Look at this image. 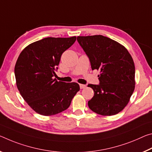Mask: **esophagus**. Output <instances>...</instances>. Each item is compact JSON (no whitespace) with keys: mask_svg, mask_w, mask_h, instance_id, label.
<instances>
[{"mask_svg":"<svg viewBox=\"0 0 152 152\" xmlns=\"http://www.w3.org/2000/svg\"><path fill=\"white\" fill-rule=\"evenodd\" d=\"M79 86H80V88L81 89H84L85 88H86V85H83V84H80V85H79Z\"/></svg>","mask_w":152,"mask_h":152,"instance_id":"1","label":"esophagus"}]
</instances>
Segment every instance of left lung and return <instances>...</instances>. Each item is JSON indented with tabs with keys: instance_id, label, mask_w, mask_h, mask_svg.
<instances>
[{
	"instance_id": "left-lung-1",
	"label": "left lung",
	"mask_w": 152,
	"mask_h": 152,
	"mask_svg": "<svg viewBox=\"0 0 152 152\" xmlns=\"http://www.w3.org/2000/svg\"><path fill=\"white\" fill-rule=\"evenodd\" d=\"M92 70H99V85L89 84L94 96L88 106L102 116H113L127 105L135 89V64L125 46L101 35L78 36Z\"/></svg>"
}]
</instances>
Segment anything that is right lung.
<instances>
[{"label": "right lung", "mask_w": 152, "mask_h": 152, "mask_svg": "<svg viewBox=\"0 0 152 152\" xmlns=\"http://www.w3.org/2000/svg\"><path fill=\"white\" fill-rule=\"evenodd\" d=\"M75 40L76 36L49 37L29 44L20 53L15 66L17 87L36 113L51 116L66 110L80 89L77 83L54 78L62 54Z\"/></svg>", "instance_id": "obj_1"}]
</instances>
